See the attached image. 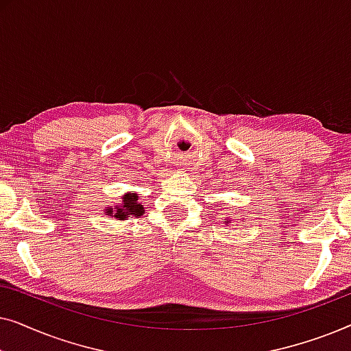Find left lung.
Returning <instances> with one entry per match:
<instances>
[{"instance_id": "left-lung-1", "label": "left lung", "mask_w": 351, "mask_h": 351, "mask_svg": "<svg viewBox=\"0 0 351 351\" xmlns=\"http://www.w3.org/2000/svg\"><path fill=\"white\" fill-rule=\"evenodd\" d=\"M230 222V220L228 219H223V223H228Z\"/></svg>"}]
</instances>
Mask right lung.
<instances>
[{
  "label": "right lung",
  "mask_w": 351,
  "mask_h": 351,
  "mask_svg": "<svg viewBox=\"0 0 351 351\" xmlns=\"http://www.w3.org/2000/svg\"><path fill=\"white\" fill-rule=\"evenodd\" d=\"M121 206L107 208V215L117 217L118 220H128V217H141L145 213L143 206L138 203V196L136 193H128L121 198Z\"/></svg>",
  "instance_id": "obj_1"
}]
</instances>
